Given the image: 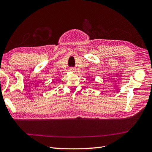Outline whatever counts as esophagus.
I'll return each mask as SVG.
<instances>
[{
    "label": "esophagus",
    "mask_w": 152,
    "mask_h": 152,
    "mask_svg": "<svg viewBox=\"0 0 152 152\" xmlns=\"http://www.w3.org/2000/svg\"><path fill=\"white\" fill-rule=\"evenodd\" d=\"M70 70L72 71V72H75V70H74V68H72V69H70Z\"/></svg>",
    "instance_id": "obj_1"
}]
</instances>
